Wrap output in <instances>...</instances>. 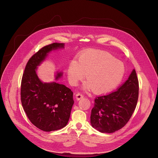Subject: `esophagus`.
Masks as SVG:
<instances>
[{"label":"esophagus","mask_w":158,"mask_h":158,"mask_svg":"<svg viewBox=\"0 0 158 158\" xmlns=\"http://www.w3.org/2000/svg\"><path fill=\"white\" fill-rule=\"evenodd\" d=\"M83 98V94H82L81 93H78L76 94V99H77V100H80V99H81V98Z\"/></svg>","instance_id":"1"}]
</instances>
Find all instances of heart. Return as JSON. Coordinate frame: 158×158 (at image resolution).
Listing matches in <instances>:
<instances>
[{
  "mask_svg": "<svg viewBox=\"0 0 158 158\" xmlns=\"http://www.w3.org/2000/svg\"><path fill=\"white\" fill-rule=\"evenodd\" d=\"M125 73L123 63L110 53L89 50L81 54L78 60H73L68 67L67 76L72 85H77L86 73L85 88L96 93H108L121 81Z\"/></svg>",
  "mask_w": 158,
  "mask_h": 158,
  "instance_id": "1",
  "label": "heart"
}]
</instances>
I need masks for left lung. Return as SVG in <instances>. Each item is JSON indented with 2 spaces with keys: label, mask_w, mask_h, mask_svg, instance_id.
<instances>
[{
  "label": "left lung",
  "mask_w": 158,
  "mask_h": 158,
  "mask_svg": "<svg viewBox=\"0 0 158 158\" xmlns=\"http://www.w3.org/2000/svg\"><path fill=\"white\" fill-rule=\"evenodd\" d=\"M139 82L135 70L116 91L94 99L90 116L92 127L101 133H112L127 124L137 105Z\"/></svg>",
  "instance_id": "left-lung-1"
}]
</instances>
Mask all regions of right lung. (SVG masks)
Returning <instances> with one entry per match:
<instances>
[{
    "label": "right lung",
    "instance_id": "obj_1",
    "mask_svg": "<svg viewBox=\"0 0 158 158\" xmlns=\"http://www.w3.org/2000/svg\"><path fill=\"white\" fill-rule=\"evenodd\" d=\"M64 47V44L61 43L42 47L28 60L22 78L20 95L23 108L30 122L44 131L65 127L74 103L73 93L70 88L56 82L43 83L36 73L37 66L50 51ZM61 75V72L58 73L56 80Z\"/></svg>",
    "mask_w": 158,
    "mask_h": 158
}]
</instances>
